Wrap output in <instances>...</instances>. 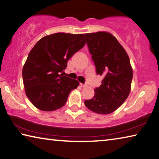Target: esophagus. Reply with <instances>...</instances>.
Instances as JSON below:
<instances>
[{"mask_svg": "<svg viewBox=\"0 0 159 159\" xmlns=\"http://www.w3.org/2000/svg\"><path fill=\"white\" fill-rule=\"evenodd\" d=\"M80 85L81 86V87H85V86H87V84H83V83H80Z\"/></svg>", "mask_w": 159, "mask_h": 159, "instance_id": "obj_1", "label": "esophagus"}]
</instances>
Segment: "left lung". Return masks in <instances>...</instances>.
<instances>
[{"label":"left lung","mask_w":159,"mask_h":159,"mask_svg":"<svg viewBox=\"0 0 159 159\" xmlns=\"http://www.w3.org/2000/svg\"><path fill=\"white\" fill-rule=\"evenodd\" d=\"M85 35L97 74L104 76L101 85L95 89V95L85 100V105L97 114H111L122 105L130 94L133 79L130 59L118 40L109 32Z\"/></svg>","instance_id":"left-lung-1"}]
</instances>
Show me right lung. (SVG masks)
Wrapping results in <instances>:
<instances>
[{
  "label": "right lung",
  "mask_w": 159,
  "mask_h": 159,
  "mask_svg": "<svg viewBox=\"0 0 159 159\" xmlns=\"http://www.w3.org/2000/svg\"><path fill=\"white\" fill-rule=\"evenodd\" d=\"M85 44L83 34L56 33L43 37L30 52L22 69L25 93L35 107L52 111L62 107L79 82L63 76L67 61Z\"/></svg>",
  "instance_id": "add662e5"
}]
</instances>
